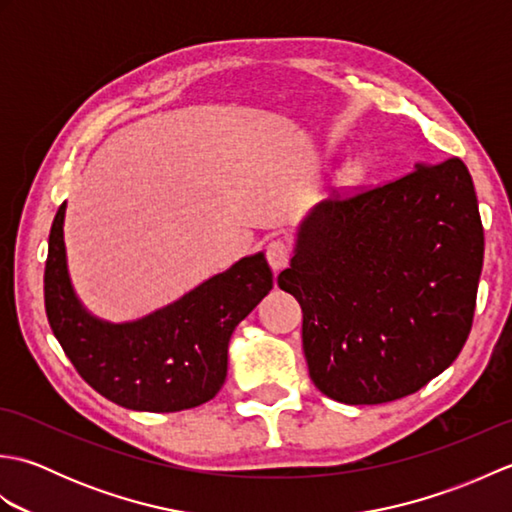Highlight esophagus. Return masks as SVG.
Instances as JSON below:
<instances>
[{
  "label": "esophagus",
  "mask_w": 512,
  "mask_h": 512,
  "mask_svg": "<svg viewBox=\"0 0 512 512\" xmlns=\"http://www.w3.org/2000/svg\"><path fill=\"white\" fill-rule=\"evenodd\" d=\"M266 259L270 268H273L275 273H279V270H284L290 262V246L284 242V239H273L266 248Z\"/></svg>",
  "instance_id": "esophagus-1"
}]
</instances>
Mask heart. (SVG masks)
<instances>
[{"instance_id": "b5f03b06", "label": "heart", "mask_w": 512, "mask_h": 512, "mask_svg": "<svg viewBox=\"0 0 512 512\" xmlns=\"http://www.w3.org/2000/svg\"><path fill=\"white\" fill-rule=\"evenodd\" d=\"M367 176V162L363 158H350L341 169V180L361 182Z\"/></svg>"}]
</instances>
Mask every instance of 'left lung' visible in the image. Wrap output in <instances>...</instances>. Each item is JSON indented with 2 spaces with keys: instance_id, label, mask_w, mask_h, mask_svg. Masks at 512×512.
<instances>
[{
  "instance_id": "left-lung-1",
  "label": "left lung",
  "mask_w": 512,
  "mask_h": 512,
  "mask_svg": "<svg viewBox=\"0 0 512 512\" xmlns=\"http://www.w3.org/2000/svg\"><path fill=\"white\" fill-rule=\"evenodd\" d=\"M484 262L471 173L416 162L396 182L301 217L279 288L303 310L312 383L345 405L409 396L469 339Z\"/></svg>"
}]
</instances>
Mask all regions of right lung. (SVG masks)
<instances>
[{
    "instance_id": "right-lung-1",
    "label": "right lung",
    "mask_w": 512,
    "mask_h": 512,
    "mask_svg": "<svg viewBox=\"0 0 512 512\" xmlns=\"http://www.w3.org/2000/svg\"><path fill=\"white\" fill-rule=\"evenodd\" d=\"M65 206L50 228L43 292L50 328L76 372L101 396L134 411L171 413L211 400L226 380L235 328L273 290L264 250L145 317L114 323L76 295L63 239Z\"/></svg>"
}]
</instances>
